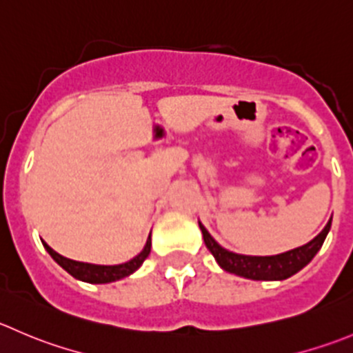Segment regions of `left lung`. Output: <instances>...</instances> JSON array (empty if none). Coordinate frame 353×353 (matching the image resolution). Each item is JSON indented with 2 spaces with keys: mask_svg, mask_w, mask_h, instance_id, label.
<instances>
[{
  "mask_svg": "<svg viewBox=\"0 0 353 353\" xmlns=\"http://www.w3.org/2000/svg\"><path fill=\"white\" fill-rule=\"evenodd\" d=\"M198 225L203 234L205 246L210 250L214 255L215 262L224 269L225 272L239 276V278L253 279V281H283V279L292 278L299 271H302L307 263L316 256L323 246L324 239H326L327 232L331 229V219L326 224V228L307 245L299 246V248L288 250L285 253H278V255H243V253H234L225 250L224 246L219 245L210 232L207 231L203 224L198 221Z\"/></svg>",
  "mask_w": 353,
  "mask_h": 353,
  "instance_id": "obj_1",
  "label": "left lung"
}]
</instances>
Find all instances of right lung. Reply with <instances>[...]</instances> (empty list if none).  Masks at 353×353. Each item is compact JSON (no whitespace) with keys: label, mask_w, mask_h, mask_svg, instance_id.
<instances>
[{"label":"right lung","mask_w":353,"mask_h":353,"mask_svg":"<svg viewBox=\"0 0 353 353\" xmlns=\"http://www.w3.org/2000/svg\"><path fill=\"white\" fill-rule=\"evenodd\" d=\"M41 241H43V239H41ZM43 246L46 248V252L50 253L51 259H53L61 269H65L68 274L74 276L75 279L84 283H91V285H105V283H114L122 278H128V276H131L132 272H136L141 268L143 262L146 260V256L150 255V250H152V232L148 234L145 248H143L134 259L128 260V262L124 263H115V265H100V263L79 262V260L67 259V256L54 252L46 241H43Z\"/></svg>","instance_id":"right-lung-1"}]
</instances>
